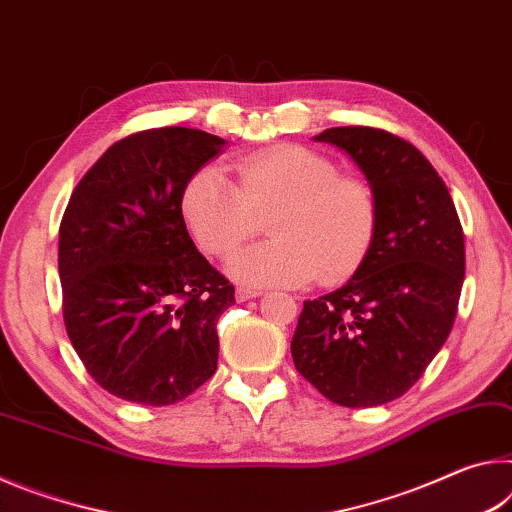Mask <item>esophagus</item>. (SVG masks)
<instances>
[{
    "label": "esophagus",
    "instance_id": "1",
    "mask_svg": "<svg viewBox=\"0 0 512 512\" xmlns=\"http://www.w3.org/2000/svg\"><path fill=\"white\" fill-rule=\"evenodd\" d=\"M256 297H261V292L258 290H251V288H236V299L238 301H247V299H256Z\"/></svg>",
    "mask_w": 512,
    "mask_h": 512
}]
</instances>
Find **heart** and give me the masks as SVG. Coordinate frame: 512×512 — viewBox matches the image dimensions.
Segmentation results:
<instances>
[{
	"instance_id": "obj_1",
	"label": "heart",
	"mask_w": 512,
	"mask_h": 512,
	"mask_svg": "<svg viewBox=\"0 0 512 512\" xmlns=\"http://www.w3.org/2000/svg\"><path fill=\"white\" fill-rule=\"evenodd\" d=\"M233 183L217 167L192 177L181 211L204 254L226 258L270 220L272 240L249 247L229 272L249 286H324L347 281L372 247L376 199L370 183L338 172L329 156L276 145L236 165Z\"/></svg>"
}]
</instances>
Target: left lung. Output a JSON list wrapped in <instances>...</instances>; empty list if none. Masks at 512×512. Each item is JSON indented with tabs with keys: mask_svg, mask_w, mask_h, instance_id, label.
Instances as JSON below:
<instances>
[{
	"mask_svg": "<svg viewBox=\"0 0 512 512\" xmlns=\"http://www.w3.org/2000/svg\"><path fill=\"white\" fill-rule=\"evenodd\" d=\"M345 149L376 199L372 247L354 276L304 301L290 351L338 406L370 408L420 381L456 320L465 240L454 199L420 149L372 127L315 136Z\"/></svg>",
	"mask_w": 512,
	"mask_h": 512,
	"instance_id": "left-lung-1",
	"label": "left lung"
}]
</instances>
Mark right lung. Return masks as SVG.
Listing matches in <instances>:
<instances>
[{"label":"right lung","instance_id":"right-lung-1","mask_svg":"<svg viewBox=\"0 0 512 512\" xmlns=\"http://www.w3.org/2000/svg\"><path fill=\"white\" fill-rule=\"evenodd\" d=\"M224 140L161 127L117 140L83 174L58 229L63 320L88 374L111 395L172 406L217 370V320L236 304L199 254L181 197Z\"/></svg>","mask_w":512,"mask_h":512}]
</instances>
